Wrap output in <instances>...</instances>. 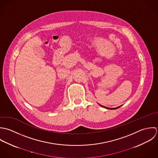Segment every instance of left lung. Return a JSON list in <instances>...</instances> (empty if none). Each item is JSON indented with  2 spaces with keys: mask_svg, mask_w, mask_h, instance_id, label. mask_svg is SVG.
<instances>
[{
  "mask_svg": "<svg viewBox=\"0 0 158 158\" xmlns=\"http://www.w3.org/2000/svg\"><path fill=\"white\" fill-rule=\"evenodd\" d=\"M100 105V104H99ZM101 106H102V107H104V108H106V109H118V108H119L120 107H121L122 106H118V107H115V108H109V107H105V106H101V105H100Z\"/></svg>",
  "mask_w": 158,
  "mask_h": 158,
  "instance_id": "obj_1",
  "label": "left lung"
}]
</instances>
